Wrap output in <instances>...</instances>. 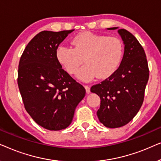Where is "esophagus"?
<instances>
[{
    "instance_id": "1",
    "label": "esophagus",
    "mask_w": 161,
    "mask_h": 161,
    "mask_svg": "<svg viewBox=\"0 0 161 161\" xmlns=\"http://www.w3.org/2000/svg\"><path fill=\"white\" fill-rule=\"evenodd\" d=\"M84 87H85V89H86V93L87 94H89L90 93V87L89 86H87V85H85Z\"/></svg>"
}]
</instances>
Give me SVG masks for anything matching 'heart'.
Returning a JSON list of instances; mask_svg holds the SVG:
<instances>
[{
  "label": "heart",
  "instance_id": "heart-1",
  "mask_svg": "<svg viewBox=\"0 0 161 161\" xmlns=\"http://www.w3.org/2000/svg\"><path fill=\"white\" fill-rule=\"evenodd\" d=\"M73 48L60 46L56 50V58L69 74L77 72V77L84 81L97 76L106 79L119 67L124 55L122 41L117 36L83 32L72 39Z\"/></svg>",
  "mask_w": 161,
  "mask_h": 161
}]
</instances>
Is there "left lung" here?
Returning <instances> with one entry per match:
<instances>
[{
    "mask_svg": "<svg viewBox=\"0 0 161 161\" xmlns=\"http://www.w3.org/2000/svg\"><path fill=\"white\" fill-rule=\"evenodd\" d=\"M118 33L125 45L119 67L113 75L91 88V92L100 97V107L97 112L99 120L109 128L124 126L137 114L144 101L149 80V67L144 48L127 30L119 29Z\"/></svg>",
    "mask_w": 161,
    "mask_h": 161,
    "instance_id": "8db88e82",
    "label": "left lung"
}]
</instances>
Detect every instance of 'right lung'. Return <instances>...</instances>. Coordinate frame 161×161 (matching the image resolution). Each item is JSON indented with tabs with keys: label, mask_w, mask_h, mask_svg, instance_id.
Returning <instances> with one entry per match:
<instances>
[{
	"label": "right lung",
	"mask_w": 161,
	"mask_h": 161,
	"mask_svg": "<svg viewBox=\"0 0 161 161\" xmlns=\"http://www.w3.org/2000/svg\"><path fill=\"white\" fill-rule=\"evenodd\" d=\"M74 30L43 31L24 50L17 83L26 111L44 128L61 130L71 124L75 110L86 90L56 58V50Z\"/></svg>",
	"instance_id": "1"
}]
</instances>
